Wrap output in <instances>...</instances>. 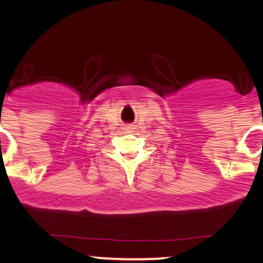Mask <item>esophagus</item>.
Instances as JSON below:
<instances>
[{"mask_svg":"<svg viewBox=\"0 0 263 263\" xmlns=\"http://www.w3.org/2000/svg\"><path fill=\"white\" fill-rule=\"evenodd\" d=\"M130 126H126V132H130Z\"/></svg>","mask_w":263,"mask_h":263,"instance_id":"esophagus-1","label":"esophagus"}]
</instances>
